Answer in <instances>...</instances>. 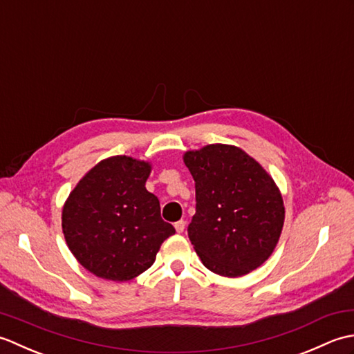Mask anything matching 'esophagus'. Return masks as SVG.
<instances>
[{
    "instance_id": "1",
    "label": "esophagus",
    "mask_w": 354,
    "mask_h": 354,
    "mask_svg": "<svg viewBox=\"0 0 354 354\" xmlns=\"http://www.w3.org/2000/svg\"><path fill=\"white\" fill-rule=\"evenodd\" d=\"M184 228H185V222H184V221H178V222L175 223V230H176V232H183V231H184Z\"/></svg>"
}]
</instances>
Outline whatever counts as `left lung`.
<instances>
[{
	"label": "left lung",
	"instance_id": "8db88e82",
	"mask_svg": "<svg viewBox=\"0 0 354 354\" xmlns=\"http://www.w3.org/2000/svg\"><path fill=\"white\" fill-rule=\"evenodd\" d=\"M196 187L189 239L202 263L222 277H242L265 263L284 223L281 193L272 176L230 145L184 153Z\"/></svg>",
	"mask_w": 354,
	"mask_h": 354
}]
</instances>
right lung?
Returning <instances> with one entry per match:
<instances>
[{
    "mask_svg": "<svg viewBox=\"0 0 354 354\" xmlns=\"http://www.w3.org/2000/svg\"><path fill=\"white\" fill-rule=\"evenodd\" d=\"M147 161L117 155L102 160L65 201L62 231L74 257L103 280L129 281L153 265L175 228L161 219L147 192Z\"/></svg>",
    "mask_w": 354,
    "mask_h": 354,
    "instance_id": "right-lung-1",
    "label": "right lung"
}]
</instances>
